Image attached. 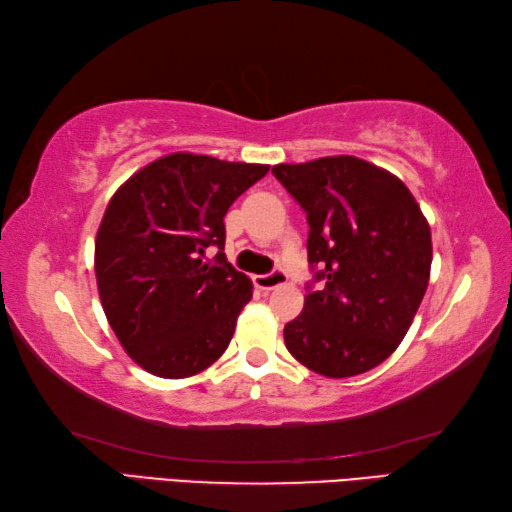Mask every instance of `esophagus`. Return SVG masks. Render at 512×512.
I'll return each mask as SVG.
<instances>
[{"mask_svg": "<svg viewBox=\"0 0 512 512\" xmlns=\"http://www.w3.org/2000/svg\"><path fill=\"white\" fill-rule=\"evenodd\" d=\"M253 282L259 291H273L277 287H282V284H287V273L280 271V268H275V271L266 275H255Z\"/></svg>", "mask_w": 512, "mask_h": 512, "instance_id": "esophagus-1", "label": "esophagus"}]
</instances>
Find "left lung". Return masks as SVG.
Returning <instances> with one entry per match:
<instances>
[{
    "label": "left lung",
    "instance_id": "obj_1",
    "mask_svg": "<svg viewBox=\"0 0 512 512\" xmlns=\"http://www.w3.org/2000/svg\"><path fill=\"white\" fill-rule=\"evenodd\" d=\"M307 212L302 314L284 325L287 350L318 375L343 379L386 361L409 332L431 271V230L400 178L354 155L275 164ZM313 283V282H311Z\"/></svg>",
    "mask_w": 512,
    "mask_h": 512
}]
</instances>
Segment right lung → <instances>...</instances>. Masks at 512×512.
<instances>
[{
    "mask_svg": "<svg viewBox=\"0 0 512 512\" xmlns=\"http://www.w3.org/2000/svg\"><path fill=\"white\" fill-rule=\"evenodd\" d=\"M268 164L171 153L133 173L103 214L94 273L106 318L137 366L164 379L210 368L228 348L253 282L223 255L230 205ZM220 248L217 264L204 248Z\"/></svg>",
    "mask_w": 512,
    "mask_h": 512,
    "instance_id": "add662e5",
    "label": "right lung"
}]
</instances>
